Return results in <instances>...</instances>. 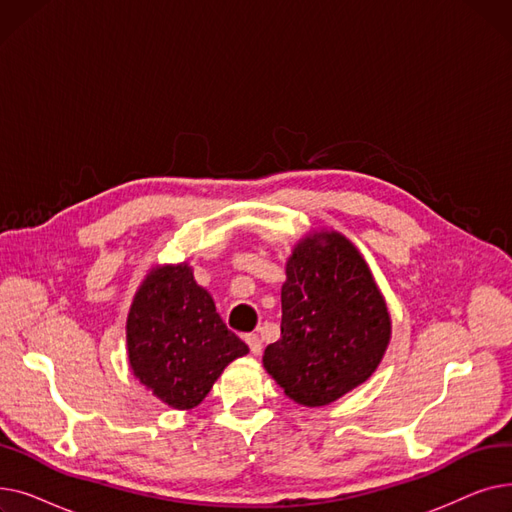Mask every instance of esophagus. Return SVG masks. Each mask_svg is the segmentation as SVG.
Wrapping results in <instances>:
<instances>
[{
    "label": "esophagus",
    "mask_w": 512,
    "mask_h": 512,
    "mask_svg": "<svg viewBox=\"0 0 512 512\" xmlns=\"http://www.w3.org/2000/svg\"><path fill=\"white\" fill-rule=\"evenodd\" d=\"M245 342L249 344V348H251V353H253V355H261V348H263V344H261V338H259L257 334H247V336H245Z\"/></svg>",
    "instance_id": "esophagus-1"
}]
</instances>
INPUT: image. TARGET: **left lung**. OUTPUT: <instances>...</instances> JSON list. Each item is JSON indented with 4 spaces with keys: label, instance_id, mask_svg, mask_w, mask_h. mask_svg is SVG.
<instances>
[{
    "label": "left lung",
    "instance_id": "8db88e82",
    "mask_svg": "<svg viewBox=\"0 0 512 512\" xmlns=\"http://www.w3.org/2000/svg\"><path fill=\"white\" fill-rule=\"evenodd\" d=\"M280 330L263 367L297 405H332L380 367L392 338L390 311L361 251L342 232L311 230L292 247Z\"/></svg>",
    "mask_w": 512,
    "mask_h": 512
}]
</instances>
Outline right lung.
Segmentation results:
<instances>
[{
	"instance_id": "add662e5",
	"label": "right lung",
	"mask_w": 512,
	"mask_h": 512,
	"mask_svg": "<svg viewBox=\"0 0 512 512\" xmlns=\"http://www.w3.org/2000/svg\"><path fill=\"white\" fill-rule=\"evenodd\" d=\"M128 365L176 411L199 407L222 371L249 346L226 328L188 261L153 265L126 317Z\"/></svg>"
}]
</instances>
